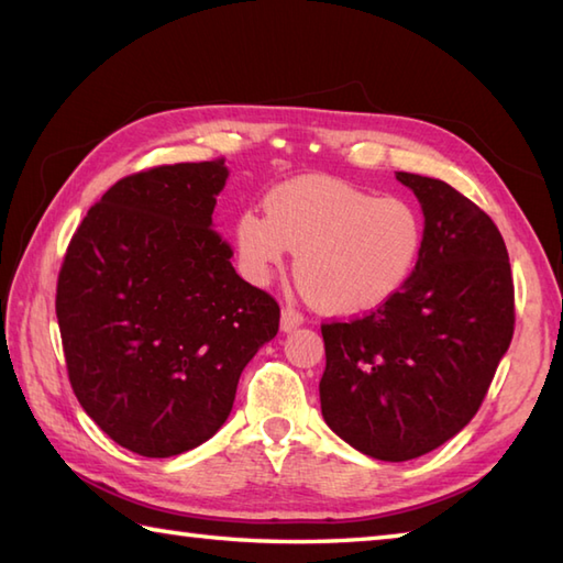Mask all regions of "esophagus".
Returning <instances> with one entry per match:
<instances>
[{
  "label": "esophagus",
  "instance_id": "obj_1",
  "mask_svg": "<svg viewBox=\"0 0 563 563\" xmlns=\"http://www.w3.org/2000/svg\"><path fill=\"white\" fill-rule=\"evenodd\" d=\"M297 327H302V314L295 312L292 307H285L283 314H280V331L290 333V331H295Z\"/></svg>",
  "mask_w": 563,
  "mask_h": 563
}]
</instances>
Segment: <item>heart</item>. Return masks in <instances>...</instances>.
<instances>
[{
    "label": "heart",
    "mask_w": 563,
    "mask_h": 563,
    "mask_svg": "<svg viewBox=\"0 0 563 563\" xmlns=\"http://www.w3.org/2000/svg\"><path fill=\"white\" fill-rule=\"evenodd\" d=\"M423 218L409 200L377 198L331 176H295L268 190L266 214L234 224L242 268L266 283L288 251L295 278L317 309L365 314L399 295L423 254Z\"/></svg>",
    "instance_id": "b5f03b06"
}]
</instances>
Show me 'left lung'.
Segmentation results:
<instances>
[{
  "instance_id": "left-lung-1",
  "label": "left lung",
  "mask_w": 563,
  "mask_h": 563,
  "mask_svg": "<svg viewBox=\"0 0 563 563\" xmlns=\"http://www.w3.org/2000/svg\"><path fill=\"white\" fill-rule=\"evenodd\" d=\"M423 210V254L406 288L351 324H324L321 416L382 462L440 448L472 421L506 355L516 312L498 227L438 178L397 172Z\"/></svg>"
}]
</instances>
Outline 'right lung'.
<instances>
[{
    "mask_svg": "<svg viewBox=\"0 0 563 563\" xmlns=\"http://www.w3.org/2000/svg\"><path fill=\"white\" fill-rule=\"evenodd\" d=\"M224 159L157 166L111 186L77 227L57 278L71 389L142 457L210 440L280 307L232 266L212 230Z\"/></svg>",
    "mask_w": 563,
    "mask_h": 563,
    "instance_id": "right-lung-1",
    "label": "right lung"
}]
</instances>
